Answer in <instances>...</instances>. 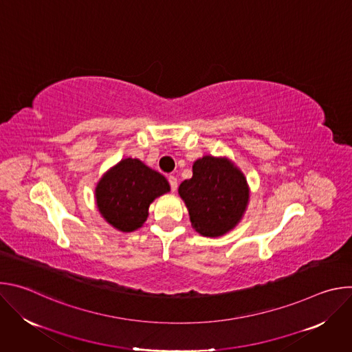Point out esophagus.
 Masks as SVG:
<instances>
[{
	"mask_svg": "<svg viewBox=\"0 0 352 352\" xmlns=\"http://www.w3.org/2000/svg\"><path fill=\"white\" fill-rule=\"evenodd\" d=\"M168 182H170V188H171V190H173V192H175V190H177V188H178V181H177V178H175L174 175H170V177H168Z\"/></svg>",
	"mask_w": 352,
	"mask_h": 352,
	"instance_id": "obj_1",
	"label": "esophagus"
}]
</instances>
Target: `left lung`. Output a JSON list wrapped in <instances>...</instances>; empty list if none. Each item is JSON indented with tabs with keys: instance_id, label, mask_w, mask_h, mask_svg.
I'll return each mask as SVG.
<instances>
[{
	"instance_id": "1",
	"label": "left lung",
	"mask_w": 352,
	"mask_h": 352,
	"mask_svg": "<svg viewBox=\"0 0 352 352\" xmlns=\"http://www.w3.org/2000/svg\"><path fill=\"white\" fill-rule=\"evenodd\" d=\"M195 230L219 236L241 220L249 197L242 173L226 159L205 156L193 164V175L179 185Z\"/></svg>"
}]
</instances>
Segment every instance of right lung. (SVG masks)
Instances as JSON below:
<instances>
[{
	"label": "right lung",
	"mask_w": 352,
	"mask_h": 352,
	"mask_svg": "<svg viewBox=\"0 0 352 352\" xmlns=\"http://www.w3.org/2000/svg\"><path fill=\"white\" fill-rule=\"evenodd\" d=\"M168 190L170 185L160 173L138 159H125L100 179L97 208L113 227L129 232L146 221L150 204Z\"/></svg>",
	"instance_id": "1"
}]
</instances>
